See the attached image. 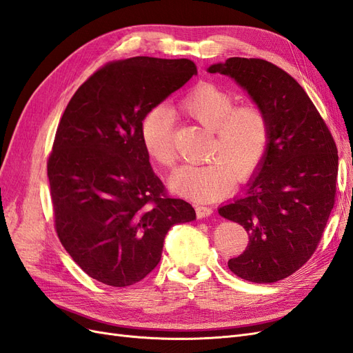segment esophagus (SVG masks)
Segmentation results:
<instances>
[{"label": "esophagus", "mask_w": 353, "mask_h": 353, "mask_svg": "<svg viewBox=\"0 0 353 353\" xmlns=\"http://www.w3.org/2000/svg\"><path fill=\"white\" fill-rule=\"evenodd\" d=\"M212 213H213V210L210 208H208V206H197L196 208V215H197L199 219L208 218V216L212 215Z\"/></svg>", "instance_id": "34e87169"}]
</instances>
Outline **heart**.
<instances>
[{"mask_svg": "<svg viewBox=\"0 0 353 353\" xmlns=\"http://www.w3.org/2000/svg\"><path fill=\"white\" fill-rule=\"evenodd\" d=\"M237 104V95L213 82H200L191 88L179 109L212 131L206 165H185L170 176L174 193L193 201H215L228 194L239 181L250 178L268 152L270 121L258 104ZM174 114L165 105L148 110L140 125L147 154L160 166L170 168L176 160L172 140Z\"/></svg>", "mask_w": 353, "mask_h": 353, "instance_id": "1", "label": "heart"}]
</instances>
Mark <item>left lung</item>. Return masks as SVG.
Wrapping results in <instances>:
<instances>
[{
	"label": "left lung",
	"mask_w": 353,
	"mask_h": 353,
	"mask_svg": "<svg viewBox=\"0 0 353 353\" xmlns=\"http://www.w3.org/2000/svg\"><path fill=\"white\" fill-rule=\"evenodd\" d=\"M208 72L236 81L270 121V145L243 193L218 209L249 234L228 268L252 283H275L309 261L334 206L337 147L305 90L262 59L231 57Z\"/></svg>",
	"instance_id": "left-lung-1"
}]
</instances>
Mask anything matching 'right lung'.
I'll return each instance as SVG.
<instances>
[{"label":"right lung","instance_id":"add662e5","mask_svg":"<svg viewBox=\"0 0 353 353\" xmlns=\"http://www.w3.org/2000/svg\"><path fill=\"white\" fill-rule=\"evenodd\" d=\"M197 74L191 60L132 57L99 69L73 94L47 162L54 227L91 279L112 287L141 281L162 258L175 223L196 219L148 162L144 114Z\"/></svg>","mask_w":353,"mask_h":353}]
</instances>
